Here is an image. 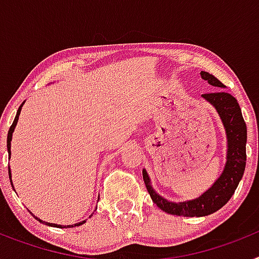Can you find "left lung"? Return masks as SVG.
<instances>
[{
    "label": "left lung",
    "instance_id": "obj_1",
    "mask_svg": "<svg viewBox=\"0 0 259 259\" xmlns=\"http://www.w3.org/2000/svg\"><path fill=\"white\" fill-rule=\"evenodd\" d=\"M201 77L207 80L211 85L223 88V83L219 81L214 75L201 71ZM202 97L209 101L217 109L221 115L226 132H227L228 150L227 163L224 167L223 174L211 188L206 191L201 197L187 202H168L161 196H158L150 187L149 176L143 170L144 183L149 192L153 202L164 212L179 217H205L215 212L228 202L232 194L236 191L237 185L244 175L246 161V124L242 118L241 109L239 102L233 96L224 91H215L212 93L202 95Z\"/></svg>",
    "mask_w": 259,
    "mask_h": 259
}]
</instances>
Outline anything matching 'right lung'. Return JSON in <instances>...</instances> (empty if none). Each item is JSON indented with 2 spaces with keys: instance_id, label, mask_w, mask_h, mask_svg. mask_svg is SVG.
Here are the masks:
<instances>
[{
  "instance_id": "obj_1",
  "label": "right lung",
  "mask_w": 259,
  "mask_h": 259,
  "mask_svg": "<svg viewBox=\"0 0 259 259\" xmlns=\"http://www.w3.org/2000/svg\"><path fill=\"white\" fill-rule=\"evenodd\" d=\"M20 109H22V106L19 107V109H18V113H17V116H15V119H14V122H13V124H11V127H10V130H9V134H8V152L10 153V141H11V136H13V132H14V128H15V125H17V123H18V118H19V114H20ZM9 178H10V182H11V174H10V168H9ZM91 217H92V215H91ZM37 219L38 222H42V221H40V219L38 218H36ZM85 222V221H84ZM84 222H80V223H76V224H72V226H63V227H62V226H57V224H52V223H47V222H45V223L48 224V226H53V227H59V228H66V227H76V226H80V224H83ZM42 223H44V222H42Z\"/></svg>"
}]
</instances>
